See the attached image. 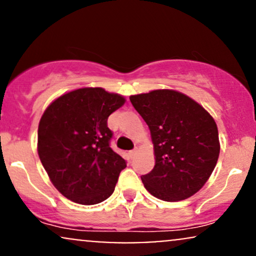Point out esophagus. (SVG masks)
<instances>
[{"mask_svg": "<svg viewBox=\"0 0 256 256\" xmlns=\"http://www.w3.org/2000/svg\"><path fill=\"white\" fill-rule=\"evenodd\" d=\"M136 154H137V149H134V150L128 152V156H130L131 158H134V156H136Z\"/></svg>", "mask_w": 256, "mask_h": 256, "instance_id": "1", "label": "esophagus"}]
</instances>
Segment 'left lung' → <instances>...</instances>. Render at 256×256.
<instances>
[{"mask_svg": "<svg viewBox=\"0 0 256 256\" xmlns=\"http://www.w3.org/2000/svg\"><path fill=\"white\" fill-rule=\"evenodd\" d=\"M154 144L155 166L142 176L155 198L174 202L196 194L212 174L220 152L213 116L189 96L160 89L130 96Z\"/></svg>", "mask_w": 256, "mask_h": 256, "instance_id": "1", "label": "left lung"}]
</instances>
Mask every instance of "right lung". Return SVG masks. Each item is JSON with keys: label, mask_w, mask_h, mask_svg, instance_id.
I'll use <instances>...</instances> for the list:
<instances>
[{"label": "right lung", "mask_w": 256, "mask_h": 256, "mask_svg": "<svg viewBox=\"0 0 256 256\" xmlns=\"http://www.w3.org/2000/svg\"><path fill=\"white\" fill-rule=\"evenodd\" d=\"M125 101L102 88H82L61 95L44 110L38 155L64 198L89 206L113 194L126 161L110 148L107 119Z\"/></svg>", "instance_id": "obj_1"}]
</instances>
